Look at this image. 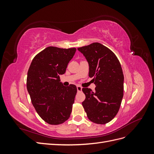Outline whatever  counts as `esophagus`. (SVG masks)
<instances>
[{
  "instance_id": "1",
  "label": "esophagus",
  "mask_w": 154,
  "mask_h": 154,
  "mask_svg": "<svg viewBox=\"0 0 154 154\" xmlns=\"http://www.w3.org/2000/svg\"><path fill=\"white\" fill-rule=\"evenodd\" d=\"M82 90V87L81 86H80V85H78L77 86V91H78V92H81Z\"/></svg>"
}]
</instances>
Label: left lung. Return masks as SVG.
<instances>
[{
    "instance_id": "1",
    "label": "left lung",
    "mask_w": 154,
    "mask_h": 154,
    "mask_svg": "<svg viewBox=\"0 0 154 154\" xmlns=\"http://www.w3.org/2000/svg\"><path fill=\"white\" fill-rule=\"evenodd\" d=\"M89 66L95 91L83 88L85 100L82 105L88 118L97 124L110 122L118 114L123 97L124 76L115 54L101 44L94 42L78 48Z\"/></svg>"
}]
</instances>
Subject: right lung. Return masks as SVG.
Listing matches in <instances>:
<instances>
[{
  "label": "right lung",
  "instance_id": "obj_1",
  "mask_svg": "<svg viewBox=\"0 0 154 154\" xmlns=\"http://www.w3.org/2000/svg\"><path fill=\"white\" fill-rule=\"evenodd\" d=\"M76 48L50 46L36 54L27 76V89L36 112L46 123L59 125L71 116L77 92L76 85L66 87L60 75L66 72Z\"/></svg>",
  "mask_w": 154,
  "mask_h": 154
}]
</instances>
